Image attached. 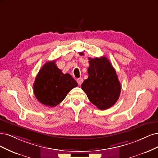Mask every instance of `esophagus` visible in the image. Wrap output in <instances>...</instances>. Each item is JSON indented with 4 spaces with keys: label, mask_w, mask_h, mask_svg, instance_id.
<instances>
[{
    "label": "esophagus",
    "mask_w": 158,
    "mask_h": 158,
    "mask_svg": "<svg viewBox=\"0 0 158 158\" xmlns=\"http://www.w3.org/2000/svg\"><path fill=\"white\" fill-rule=\"evenodd\" d=\"M77 82L79 85H81L83 82V79L82 78H78V79H77Z\"/></svg>",
    "instance_id": "34e87169"
}]
</instances>
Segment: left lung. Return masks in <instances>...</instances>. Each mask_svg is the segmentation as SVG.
<instances>
[{
    "label": "left lung",
    "mask_w": 158,
    "mask_h": 158,
    "mask_svg": "<svg viewBox=\"0 0 158 158\" xmlns=\"http://www.w3.org/2000/svg\"><path fill=\"white\" fill-rule=\"evenodd\" d=\"M79 54L84 55L83 52ZM89 60V77L81 85V89L99 110L110 108L118 101L121 89L115 70L105 56Z\"/></svg>",
    "instance_id": "1"
}]
</instances>
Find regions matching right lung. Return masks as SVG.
<instances>
[{
  "label": "right lung",
  "mask_w": 158,
  "mask_h": 158,
  "mask_svg": "<svg viewBox=\"0 0 158 158\" xmlns=\"http://www.w3.org/2000/svg\"><path fill=\"white\" fill-rule=\"evenodd\" d=\"M78 84L69 73H63L55 61L46 63L40 69L33 84L35 97L40 103L55 107Z\"/></svg>",
  "instance_id": "add662e5"
}]
</instances>
